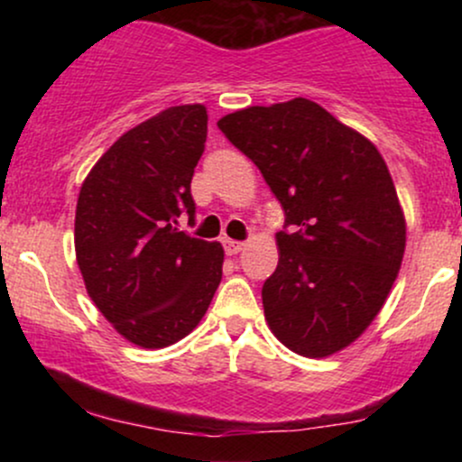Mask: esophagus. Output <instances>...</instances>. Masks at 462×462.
<instances>
[{"label":"esophagus","mask_w":462,"mask_h":462,"mask_svg":"<svg viewBox=\"0 0 462 462\" xmlns=\"http://www.w3.org/2000/svg\"><path fill=\"white\" fill-rule=\"evenodd\" d=\"M245 247V243L241 241H232V238H224V249L227 256H235V254L241 252V249Z\"/></svg>","instance_id":"obj_1"}]
</instances>
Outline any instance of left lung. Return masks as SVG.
Here are the masks:
<instances>
[{"label":"left lung","instance_id":"1","mask_svg":"<svg viewBox=\"0 0 462 462\" xmlns=\"http://www.w3.org/2000/svg\"><path fill=\"white\" fill-rule=\"evenodd\" d=\"M217 125L284 208L280 261L263 284L269 328L301 356L347 347L383 309L404 258V215L383 156L304 97Z\"/></svg>","mask_w":462,"mask_h":462}]
</instances>
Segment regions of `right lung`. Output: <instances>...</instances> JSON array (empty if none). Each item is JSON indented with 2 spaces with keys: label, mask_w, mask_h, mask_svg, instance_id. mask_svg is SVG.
<instances>
[{
  "label": "right lung",
  "mask_w": 462,
  "mask_h": 462,
  "mask_svg": "<svg viewBox=\"0 0 462 462\" xmlns=\"http://www.w3.org/2000/svg\"><path fill=\"white\" fill-rule=\"evenodd\" d=\"M208 115L173 106L132 128L79 189L76 256L88 295L121 337L158 349L180 341L208 310L224 247L180 230L195 219L190 180Z\"/></svg>",
  "instance_id": "1"
}]
</instances>
